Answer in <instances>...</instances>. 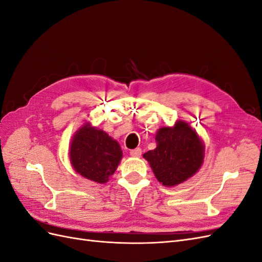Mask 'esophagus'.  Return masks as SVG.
<instances>
[{"instance_id": "34e87169", "label": "esophagus", "mask_w": 262, "mask_h": 262, "mask_svg": "<svg viewBox=\"0 0 262 262\" xmlns=\"http://www.w3.org/2000/svg\"><path fill=\"white\" fill-rule=\"evenodd\" d=\"M130 155L133 157H140L141 156V148H134L130 150Z\"/></svg>"}]
</instances>
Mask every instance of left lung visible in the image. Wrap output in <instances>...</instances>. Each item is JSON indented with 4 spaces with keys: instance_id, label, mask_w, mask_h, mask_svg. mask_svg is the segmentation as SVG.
I'll list each match as a JSON object with an SVG mask.
<instances>
[{
    "instance_id": "8db88e82",
    "label": "left lung",
    "mask_w": 262,
    "mask_h": 262,
    "mask_svg": "<svg viewBox=\"0 0 262 262\" xmlns=\"http://www.w3.org/2000/svg\"><path fill=\"white\" fill-rule=\"evenodd\" d=\"M155 141L156 147L143 157L163 186H177L201 168L203 141L188 122L178 120L173 126H162L155 134Z\"/></svg>"
}]
</instances>
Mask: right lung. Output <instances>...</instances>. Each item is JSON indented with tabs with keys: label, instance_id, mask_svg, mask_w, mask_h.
Wrapping results in <instances>:
<instances>
[{
	"label": "right lung",
	"instance_id": "add662e5",
	"mask_svg": "<svg viewBox=\"0 0 262 262\" xmlns=\"http://www.w3.org/2000/svg\"><path fill=\"white\" fill-rule=\"evenodd\" d=\"M69 156L72 167L82 177L105 184L120 163L122 150L107 132L86 122L71 140Z\"/></svg>",
	"mask_w": 262,
	"mask_h": 262
}]
</instances>
